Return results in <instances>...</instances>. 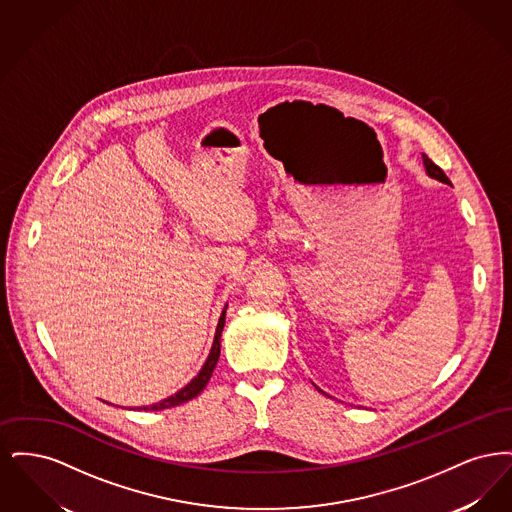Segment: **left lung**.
Here are the masks:
<instances>
[{
    "label": "left lung",
    "instance_id": "left-lung-1",
    "mask_svg": "<svg viewBox=\"0 0 512 512\" xmlns=\"http://www.w3.org/2000/svg\"><path fill=\"white\" fill-rule=\"evenodd\" d=\"M422 161H424V167H426V172L432 176V178H436V180H439V182H445V184H451L449 182V178L445 176V172L441 171L439 169L438 165L428 157V155H424L422 153Z\"/></svg>",
    "mask_w": 512,
    "mask_h": 512
}]
</instances>
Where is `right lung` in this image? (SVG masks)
Instances as JSON below:
<instances>
[{
	"label": "right lung",
	"instance_id": "add662e5",
	"mask_svg": "<svg viewBox=\"0 0 512 512\" xmlns=\"http://www.w3.org/2000/svg\"><path fill=\"white\" fill-rule=\"evenodd\" d=\"M224 318H226V309H224V311H222V315H220L217 334H215V341H213L211 353H209V357H207V363H205L203 368L199 370V374L195 376L194 380H192L184 390L178 391L176 395H172L169 399H163L161 403H155V405L144 407V411H163V409H171V407L182 405V403H186V401L194 399V397H197L201 391L205 390V386H207V382H209V378H211V374H213V370H215V366H217V361H219L220 334H222V328H224Z\"/></svg>",
	"mask_w": 512,
	"mask_h": 512
}]
</instances>
